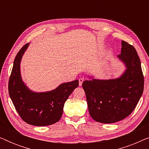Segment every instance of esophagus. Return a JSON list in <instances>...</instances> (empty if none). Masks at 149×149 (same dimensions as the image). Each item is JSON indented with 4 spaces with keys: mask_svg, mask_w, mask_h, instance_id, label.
Here are the masks:
<instances>
[{
    "mask_svg": "<svg viewBox=\"0 0 149 149\" xmlns=\"http://www.w3.org/2000/svg\"><path fill=\"white\" fill-rule=\"evenodd\" d=\"M83 81H84V79H83V78H81V79H79V86H81V85H82L83 83Z\"/></svg>",
    "mask_w": 149,
    "mask_h": 149,
    "instance_id": "34e87169",
    "label": "esophagus"
}]
</instances>
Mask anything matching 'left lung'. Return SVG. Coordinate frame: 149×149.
I'll list each match as a JSON object with an SVG mask.
<instances>
[{"mask_svg":"<svg viewBox=\"0 0 149 149\" xmlns=\"http://www.w3.org/2000/svg\"><path fill=\"white\" fill-rule=\"evenodd\" d=\"M118 58L125 70L118 78L92 79L83 83L91 117L102 123H113L123 120L135 109L144 89L141 63L135 48L121 41Z\"/></svg>","mask_w":149,"mask_h":149,"instance_id":"left-lung-1","label":"left lung"}]
</instances>
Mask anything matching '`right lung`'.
Listing matches in <instances>:
<instances>
[{
	"label": "right lung",
	"mask_w": 149,
	"mask_h": 149,
	"mask_svg": "<svg viewBox=\"0 0 149 149\" xmlns=\"http://www.w3.org/2000/svg\"><path fill=\"white\" fill-rule=\"evenodd\" d=\"M29 44L19 51L14 60L9 81V93L16 111L26 123L35 126L52 125L60 119L65 102L79 86V81L62 83L45 92L30 90L22 81L20 72L22 56Z\"/></svg>",
	"instance_id": "1"
}]
</instances>
